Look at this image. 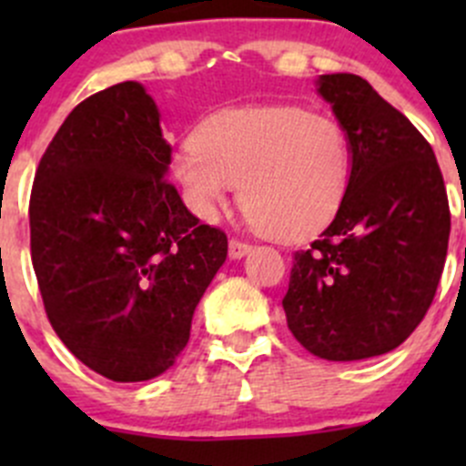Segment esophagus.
I'll return each mask as SVG.
<instances>
[{"instance_id": "34e87169", "label": "esophagus", "mask_w": 466, "mask_h": 466, "mask_svg": "<svg viewBox=\"0 0 466 466\" xmlns=\"http://www.w3.org/2000/svg\"><path fill=\"white\" fill-rule=\"evenodd\" d=\"M228 250H229V259H243V257H246L248 252L252 250V246H248V243L232 238V241H229V246H228Z\"/></svg>"}]
</instances>
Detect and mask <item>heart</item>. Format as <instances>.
<instances>
[{"label":"heart","mask_w":466,"mask_h":466,"mask_svg":"<svg viewBox=\"0 0 466 466\" xmlns=\"http://www.w3.org/2000/svg\"><path fill=\"white\" fill-rule=\"evenodd\" d=\"M168 171L200 220L218 218L241 185L248 223L275 241L298 243L340 211L351 146L333 116L299 106L225 107L182 139Z\"/></svg>","instance_id":"1"}]
</instances>
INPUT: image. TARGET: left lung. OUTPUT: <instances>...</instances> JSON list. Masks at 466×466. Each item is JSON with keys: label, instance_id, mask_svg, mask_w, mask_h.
I'll use <instances>...</instances> for the list:
<instances>
[{"label": "left lung", "instance_id": "1", "mask_svg": "<svg viewBox=\"0 0 466 466\" xmlns=\"http://www.w3.org/2000/svg\"><path fill=\"white\" fill-rule=\"evenodd\" d=\"M316 92L350 137L351 177L331 225L295 252L281 307L313 356L363 360L424 320L449 248V200L431 144L365 78L322 74Z\"/></svg>", "mask_w": 466, "mask_h": 466}]
</instances>
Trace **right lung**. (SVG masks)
<instances>
[{
    "label": "right lung",
    "instance_id": "right-lung-1",
    "mask_svg": "<svg viewBox=\"0 0 466 466\" xmlns=\"http://www.w3.org/2000/svg\"><path fill=\"white\" fill-rule=\"evenodd\" d=\"M171 146L137 81L78 103L40 159L31 191V259L51 327L101 377L167 372L228 257L167 182Z\"/></svg>",
    "mask_w": 466,
    "mask_h": 466
}]
</instances>
